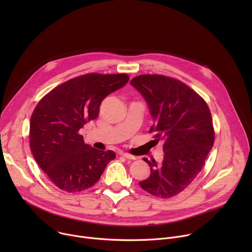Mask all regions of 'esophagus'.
Instances as JSON below:
<instances>
[{
    "label": "esophagus",
    "instance_id": "1",
    "mask_svg": "<svg viewBox=\"0 0 252 252\" xmlns=\"http://www.w3.org/2000/svg\"><path fill=\"white\" fill-rule=\"evenodd\" d=\"M120 155H121L122 157L127 158V159H135V157H133V156H131V155H129V154H126V153H121Z\"/></svg>",
    "mask_w": 252,
    "mask_h": 252
}]
</instances>
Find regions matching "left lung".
Here are the masks:
<instances>
[{
    "label": "left lung",
    "instance_id": "obj_1",
    "mask_svg": "<svg viewBox=\"0 0 252 252\" xmlns=\"http://www.w3.org/2000/svg\"><path fill=\"white\" fill-rule=\"evenodd\" d=\"M130 85L149 105L155 121L150 132L156 131V140L164 141L161 163L143 158L151 175L138 185L156 197H172L193 182L213 147L208 105L189 86L165 76H137Z\"/></svg>",
    "mask_w": 252,
    "mask_h": 252
}]
</instances>
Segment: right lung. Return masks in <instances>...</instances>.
Returning a JSON list of instances; mask_svg holds the SVG:
<instances>
[{
  "instance_id": "1",
  "label": "right lung",
  "mask_w": 252,
  "mask_h": 252,
  "mask_svg": "<svg viewBox=\"0 0 252 252\" xmlns=\"http://www.w3.org/2000/svg\"><path fill=\"white\" fill-rule=\"evenodd\" d=\"M126 74H87L56 87L35 106L30 122L32 154L50 181L66 192L92 188L113 151H99L84 141L79 130L97 118L102 99L123 88Z\"/></svg>"
}]
</instances>
